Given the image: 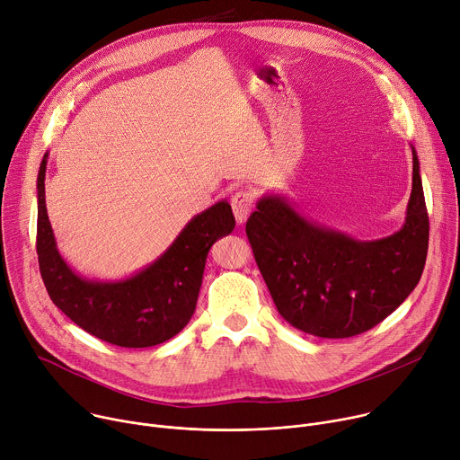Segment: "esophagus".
I'll use <instances>...</instances> for the list:
<instances>
[{"mask_svg":"<svg viewBox=\"0 0 460 460\" xmlns=\"http://www.w3.org/2000/svg\"><path fill=\"white\" fill-rule=\"evenodd\" d=\"M231 208L238 224H243L252 209V194L251 190L240 189L231 196Z\"/></svg>","mask_w":460,"mask_h":460,"instance_id":"esophagus-1","label":"esophagus"}]
</instances>
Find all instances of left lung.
<instances>
[{
    "label": "left lung",
    "instance_id": "1",
    "mask_svg": "<svg viewBox=\"0 0 460 460\" xmlns=\"http://www.w3.org/2000/svg\"><path fill=\"white\" fill-rule=\"evenodd\" d=\"M406 222L391 236L362 242L304 218L286 199L266 194L245 224L258 270L279 313L322 339L360 335L395 311L419 284L429 238L420 167Z\"/></svg>",
    "mask_w": 460,
    "mask_h": 460
}]
</instances>
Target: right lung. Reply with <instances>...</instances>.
<instances>
[{"label":"right lung","mask_w":460,"mask_h":460,"mask_svg":"<svg viewBox=\"0 0 460 460\" xmlns=\"http://www.w3.org/2000/svg\"><path fill=\"white\" fill-rule=\"evenodd\" d=\"M43 156L38 172L36 251L50 300L82 330L119 348H151L189 323L202 288L211 245L234 229L227 200L187 222L153 264L123 280H89L63 260L45 206Z\"/></svg>","instance_id":"right-lung-1"}]
</instances>
